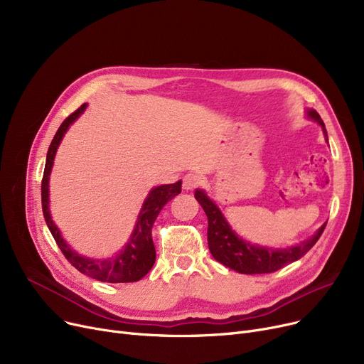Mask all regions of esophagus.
Instances as JSON below:
<instances>
[{"label": "esophagus", "mask_w": 364, "mask_h": 364, "mask_svg": "<svg viewBox=\"0 0 364 364\" xmlns=\"http://www.w3.org/2000/svg\"><path fill=\"white\" fill-rule=\"evenodd\" d=\"M200 183H202L200 176L195 174V172H188V174H186L184 178H183V188H184V190H193V188H196Z\"/></svg>", "instance_id": "obj_1"}]
</instances>
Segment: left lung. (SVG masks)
<instances>
[{
	"instance_id": "1",
	"label": "left lung",
	"mask_w": 364,
	"mask_h": 364,
	"mask_svg": "<svg viewBox=\"0 0 364 364\" xmlns=\"http://www.w3.org/2000/svg\"><path fill=\"white\" fill-rule=\"evenodd\" d=\"M307 113L311 119L321 125L324 136L328 139V132L326 128H324L320 114L313 109ZM195 198L200 203L208 217L209 251H211L213 257L218 262L242 274L273 273L280 270L282 267L299 259L316 245L324 230V227H326V223H324L313 237L304 240L296 246L286 247V250H272V247L251 245L250 242L240 239L232 230V227L228 225L217 205L205 195L203 190H196Z\"/></svg>"
}]
</instances>
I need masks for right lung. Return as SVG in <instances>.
<instances>
[{"label": "right lung", "instance_id": "right-lung-1", "mask_svg": "<svg viewBox=\"0 0 364 364\" xmlns=\"http://www.w3.org/2000/svg\"><path fill=\"white\" fill-rule=\"evenodd\" d=\"M85 107L87 105H82L81 107H78L73 113L69 114V117L62 122L59 129H57L55 136L48 147L44 176L41 183L43 214L57 246L60 247L65 258L75 267L76 270L81 272L82 274H87L88 277H92L100 282H107V283L137 282L141 277H144L150 272L153 264H155L156 251L151 239V227L155 224V220L158 218L161 209L166 205V202L171 200L172 198H176L178 193H181V181H177L174 184H164V186L151 188V192L149 193L147 199L143 203V208L137 218V224L134 227V232L128 243L125 245L124 250L113 258L94 259V258L82 257L78 252L72 251L69 245L60 236L59 228L55 227L50 215L48 180H50V172L53 168V161L55 156L57 147H59L65 132L68 131L70 124L76 121V118H78L80 114L85 110Z\"/></svg>", "mask_w": 364, "mask_h": 364}]
</instances>
